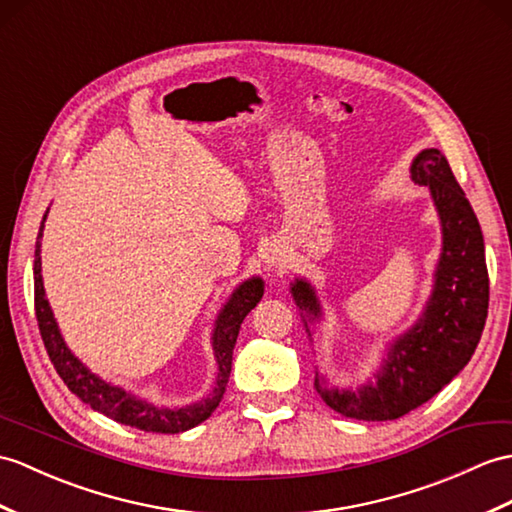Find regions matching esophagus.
<instances>
[{"label":"esophagus","mask_w":512,"mask_h":512,"mask_svg":"<svg viewBox=\"0 0 512 512\" xmlns=\"http://www.w3.org/2000/svg\"><path fill=\"white\" fill-rule=\"evenodd\" d=\"M264 261H266V268L277 272L281 268H285V264H288V253H285V248L279 246V244H272L266 255H264Z\"/></svg>","instance_id":"obj_1"}]
</instances>
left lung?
Listing matches in <instances>:
<instances>
[{
    "label": "left lung",
    "mask_w": 512,
    "mask_h": 512,
    "mask_svg": "<svg viewBox=\"0 0 512 512\" xmlns=\"http://www.w3.org/2000/svg\"><path fill=\"white\" fill-rule=\"evenodd\" d=\"M412 181L430 189L441 220L443 246L434 285L414 325L392 338L384 358L358 388L331 386L316 371L314 386L331 410L358 421H392L441 392L478 347L489 310V272L484 237L469 200L456 183L445 154L425 148L410 165ZM307 336L323 320L318 292L305 277L290 283ZM314 342V340H312Z\"/></svg>",
    "instance_id": "1"
}]
</instances>
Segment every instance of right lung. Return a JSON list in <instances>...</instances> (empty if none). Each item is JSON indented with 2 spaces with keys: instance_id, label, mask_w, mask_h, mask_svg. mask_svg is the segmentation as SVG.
<instances>
[{
  "instance_id": "obj_1",
  "label": "right lung",
  "mask_w": 512,
  "mask_h": 512,
  "mask_svg": "<svg viewBox=\"0 0 512 512\" xmlns=\"http://www.w3.org/2000/svg\"><path fill=\"white\" fill-rule=\"evenodd\" d=\"M47 213H50V209L43 213L39 235H37V248H34V310H37L39 331H41L47 355H50L56 373L61 375L67 388L74 392L80 401L89 403L93 410L102 412L104 417H109L122 425L137 427V430H144V432L178 434V432L192 430V427H196L198 423L209 419L211 412L216 410L218 403L222 401L224 390H227L231 362H233V349H235L237 334H240L242 320L261 301V296H264V279L251 277L242 281L231 292L227 303L222 305L220 314L216 316V323H213V331H211V349H213V358H216V364H218V375L209 395L181 408L157 406V403H152L150 399L139 397L135 392H130L122 386H115L111 382H106V379H102L100 375L91 373L89 366L82 364L67 347L61 329H58L50 301H47L45 296L43 275H41V237H43Z\"/></svg>"
}]
</instances>
